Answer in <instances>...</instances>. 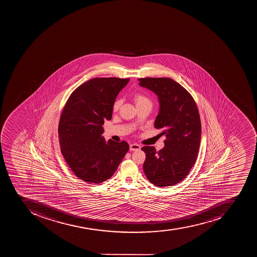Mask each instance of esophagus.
I'll return each instance as SVG.
<instances>
[{"label":"esophagus","instance_id":"esophagus-1","mask_svg":"<svg viewBox=\"0 0 257 257\" xmlns=\"http://www.w3.org/2000/svg\"><path fill=\"white\" fill-rule=\"evenodd\" d=\"M141 150V146H139L138 144H131L130 145V150L131 151H138V150Z\"/></svg>","mask_w":257,"mask_h":257}]
</instances>
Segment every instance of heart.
<instances>
[{
  "mask_svg": "<svg viewBox=\"0 0 257 257\" xmlns=\"http://www.w3.org/2000/svg\"><path fill=\"white\" fill-rule=\"evenodd\" d=\"M134 101L137 107H140V106L145 105V104H150L152 105V101L150 100V98H148L146 95H143L142 93H136L134 95ZM121 104V101L118 99L114 103L113 109L114 111H117L119 109Z\"/></svg>",
  "mask_w": 257,
  "mask_h": 257,
  "instance_id": "b5f03b06",
  "label": "heart"
}]
</instances>
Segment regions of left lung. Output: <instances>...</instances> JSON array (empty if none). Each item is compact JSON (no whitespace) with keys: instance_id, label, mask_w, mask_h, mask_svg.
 <instances>
[{"instance_id":"left-lung-1","label":"left lung","mask_w":257,"mask_h":257,"mask_svg":"<svg viewBox=\"0 0 257 257\" xmlns=\"http://www.w3.org/2000/svg\"><path fill=\"white\" fill-rule=\"evenodd\" d=\"M142 87L155 92L160 103L154 127L166 135L165 147L142 148L146 153L143 170L158 187L182 182L196 162L200 146L201 120L196 103L186 88L170 78H141Z\"/></svg>"}]
</instances>
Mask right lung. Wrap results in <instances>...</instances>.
Segmentation results:
<instances>
[{
  "instance_id": "add662e5",
  "label": "right lung",
  "mask_w": 257,
  "mask_h": 257,
  "mask_svg": "<svg viewBox=\"0 0 257 257\" xmlns=\"http://www.w3.org/2000/svg\"><path fill=\"white\" fill-rule=\"evenodd\" d=\"M130 79L94 78L77 87L63 107L59 123L61 152L79 179L99 184L109 179L130 150L127 142H106L104 120Z\"/></svg>"
}]
</instances>
